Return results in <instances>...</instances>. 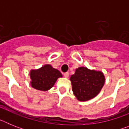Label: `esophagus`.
I'll return each mask as SVG.
<instances>
[{"label": "esophagus", "instance_id": "obj_1", "mask_svg": "<svg viewBox=\"0 0 129 129\" xmlns=\"http://www.w3.org/2000/svg\"><path fill=\"white\" fill-rule=\"evenodd\" d=\"M64 76L65 77H68V76H69V73L68 72L64 73Z\"/></svg>", "mask_w": 129, "mask_h": 129}]
</instances>
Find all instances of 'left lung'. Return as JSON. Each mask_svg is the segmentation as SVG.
I'll return each instance as SVG.
<instances>
[{
	"label": "left lung",
	"instance_id": "8db88e82",
	"mask_svg": "<svg viewBox=\"0 0 129 129\" xmlns=\"http://www.w3.org/2000/svg\"><path fill=\"white\" fill-rule=\"evenodd\" d=\"M72 91L78 100H91L100 93L104 85L105 77L101 72L90 70L85 67L77 68L70 77Z\"/></svg>",
	"mask_w": 129,
	"mask_h": 129
}]
</instances>
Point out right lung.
Instances as JSON below:
<instances>
[{"label": "right lung", "instance_id": "right-lung-1", "mask_svg": "<svg viewBox=\"0 0 129 129\" xmlns=\"http://www.w3.org/2000/svg\"><path fill=\"white\" fill-rule=\"evenodd\" d=\"M61 77L62 74L59 70L46 64L38 70H31V85L35 89L46 91L50 89L57 79Z\"/></svg>", "mask_w": 129, "mask_h": 129}]
</instances>
